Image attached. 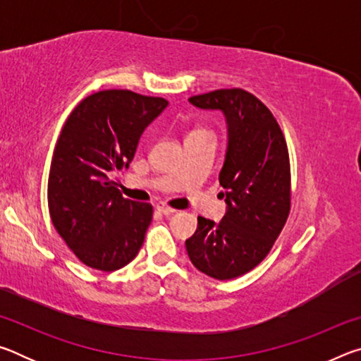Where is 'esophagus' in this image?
<instances>
[{
	"instance_id": "esophagus-1",
	"label": "esophagus",
	"mask_w": 361,
	"mask_h": 361,
	"mask_svg": "<svg viewBox=\"0 0 361 361\" xmlns=\"http://www.w3.org/2000/svg\"><path fill=\"white\" fill-rule=\"evenodd\" d=\"M157 210L166 216H170V215H173V213H176L175 209H170V207H166V205H157Z\"/></svg>"
}]
</instances>
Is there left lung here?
Masks as SVG:
<instances>
[{"mask_svg":"<svg viewBox=\"0 0 361 361\" xmlns=\"http://www.w3.org/2000/svg\"><path fill=\"white\" fill-rule=\"evenodd\" d=\"M200 109H219L228 124V149L219 185L226 215L197 218L186 240L200 272L231 280L252 271L271 252L291 205L290 156L283 132L269 108L243 89H219L189 99Z\"/></svg>","mask_w":361,"mask_h":361,"instance_id":"1","label":"left lung"}]
</instances>
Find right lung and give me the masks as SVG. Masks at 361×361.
Instances as JSON below:
<instances>
[{
	"instance_id": "obj_1",
	"label": "right lung",
	"mask_w": 361,
	"mask_h": 361,
	"mask_svg": "<svg viewBox=\"0 0 361 361\" xmlns=\"http://www.w3.org/2000/svg\"><path fill=\"white\" fill-rule=\"evenodd\" d=\"M167 105L161 97L100 90L66 119L49 170L47 202L52 224L85 266L118 271L142 248L152 207L122 197L108 176L129 167L142 133Z\"/></svg>"
}]
</instances>
